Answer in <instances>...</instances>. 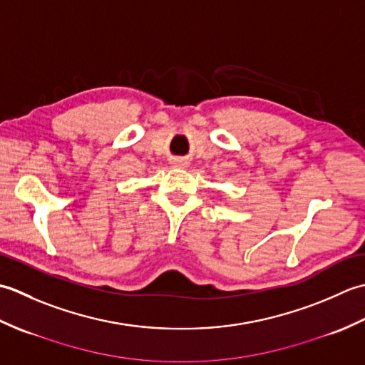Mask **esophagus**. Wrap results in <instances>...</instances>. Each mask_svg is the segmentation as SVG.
<instances>
[{"label":"esophagus","instance_id":"esophagus-1","mask_svg":"<svg viewBox=\"0 0 365 365\" xmlns=\"http://www.w3.org/2000/svg\"><path fill=\"white\" fill-rule=\"evenodd\" d=\"M173 165H174V168H180V169H183V168H187V166H188V161L185 160V158H175V160L173 161Z\"/></svg>","mask_w":365,"mask_h":365}]
</instances>
